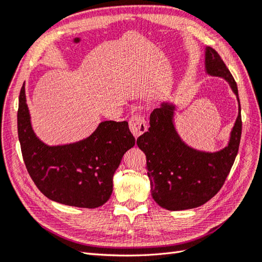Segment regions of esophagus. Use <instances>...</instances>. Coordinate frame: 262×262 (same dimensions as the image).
Returning a JSON list of instances; mask_svg holds the SVG:
<instances>
[{
  "label": "esophagus",
  "instance_id": "34e87169",
  "mask_svg": "<svg viewBox=\"0 0 262 262\" xmlns=\"http://www.w3.org/2000/svg\"><path fill=\"white\" fill-rule=\"evenodd\" d=\"M129 127L132 132V135L135 136L136 139L140 137L141 135H143V133L147 131L146 121H144L143 116H141V115L132 116L129 121Z\"/></svg>",
  "mask_w": 262,
  "mask_h": 262
}]
</instances>
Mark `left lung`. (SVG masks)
Returning <instances> with one entry per match:
<instances>
[{"instance_id":"8db88e82","label":"left lung","mask_w":262,"mask_h":262,"mask_svg":"<svg viewBox=\"0 0 262 262\" xmlns=\"http://www.w3.org/2000/svg\"><path fill=\"white\" fill-rule=\"evenodd\" d=\"M204 71L228 82L236 96L239 111L230 132L228 144L219 151H203L188 146L176 129L177 105L161 103L150 115L147 132L137 144L147 157L151 195L157 204L169 211L199 207L222 187L239 150L242 122L236 83L220 55L211 47L204 49Z\"/></svg>"}]
</instances>
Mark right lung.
Returning a JSON list of instances; mask_svg holds the SVG:
<instances>
[{
  "label": "right lung",
  "mask_w": 262,
  "mask_h": 262,
  "mask_svg": "<svg viewBox=\"0 0 262 262\" xmlns=\"http://www.w3.org/2000/svg\"><path fill=\"white\" fill-rule=\"evenodd\" d=\"M17 133L29 175L41 193L63 205L96 208L108 201L122 157L136 143L126 121H103L91 136L71 143H45L34 132L23 83Z\"/></svg>",
  "instance_id": "obj_1"
}]
</instances>
